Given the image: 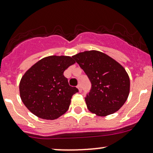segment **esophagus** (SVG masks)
<instances>
[{"label":"esophagus","mask_w":153,"mask_h":153,"mask_svg":"<svg viewBox=\"0 0 153 153\" xmlns=\"http://www.w3.org/2000/svg\"><path fill=\"white\" fill-rule=\"evenodd\" d=\"M77 88H78V90H79L80 92H81V91H82V87H81V85H78V86H77Z\"/></svg>","instance_id":"esophagus-1"}]
</instances>
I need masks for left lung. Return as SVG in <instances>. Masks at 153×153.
I'll return each instance as SVG.
<instances>
[{
  "label": "left lung",
  "mask_w": 153,
  "mask_h": 153,
  "mask_svg": "<svg viewBox=\"0 0 153 153\" xmlns=\"http://www.w3.org/2000/svg\"><path fill=\"white\" fill-rule=\"evenodd\" d=\"M91 83L85 101L88 109L98 116L118 111L128 98L130 81L124 67L103 52L92 50L72 56Z\"/></svg>",
  "instance_id": "obj_1"
}]
</instances>
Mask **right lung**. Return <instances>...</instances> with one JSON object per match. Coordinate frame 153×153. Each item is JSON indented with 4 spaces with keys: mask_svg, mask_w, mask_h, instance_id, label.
<instances>
[{
    "mask_svg": "<svg viewBox=\"0 0 153 153\" xmlns=\"http://www.w3.org/2000/svg\"><path fill=\"white\" fill-rule=\"evenodd\" d=\"M74 64L71 57L52 55L40 60L24 74L20 95L31 112L43 119L54 120L67 112L78 89L69 86L64 72Z\"/></svg>",
    "mask_w": 153,
    "mask_h": 153,
    "instance_id": "obj_1",
    "label": "right lung"
}]
</instances>
